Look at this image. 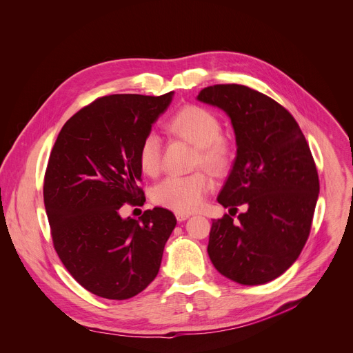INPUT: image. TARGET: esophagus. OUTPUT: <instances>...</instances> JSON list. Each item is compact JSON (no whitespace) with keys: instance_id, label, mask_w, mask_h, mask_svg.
Listing matches in <instances>:
<instances>
[{"instance_id":"34e87169","label":"esophagus","mask_w":353,"mask_h":353,"mask_svg":"<svg viewBox=\"0 0 353 353\" xmlns=\"http://www.w3.org/2000/svg\"><path fill=\"white\" fill-rule=\"evenodd\" d=\"M191 215L190 214H187V212H176V218H177V221L179 222H183V221H185V219H188Z\"/></svg>"}]
</instances>
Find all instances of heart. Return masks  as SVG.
I'll list each match as a JSON object with an SVG mask.
<instances>
[{"mask_svg": "<svg viewBox=\"0 0 353 353\" xmlns=\"http://www.w3.org/2000/svg\"><path fill=\"white\" fill-rule=\"evenodd\" d=\"M170 130L198 148L196 166H205L219 172L232 159V143L221 134L219 119L205 108L188 105L176 112L170 121ZM162 141L155 131H149L138 149V162L143 173L155 176L162 169ZM214 183L204 172L188 176H169L155 185L152 199L157 204L176 212H192L203 205Z\"/></svg>", "mask_w": 353, "mask_h": 353, "instance_id": "1", "label": "heart"}]
</instances>
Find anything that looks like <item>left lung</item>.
<instances>
[{
	"instance_id": "obj_1",
	"label": "left lung",
	"mask_w": 353,
	"mask_h": 353,
	"mask_svg": "<svg viewBox=\"0 0 353 353\" xmlns=\"http://www.w3.org/2000/svg\"><path fill=\"white\" fill-rule=\"evenodd\" d=\"M199 102L232 121L237 154L218 203L245 211L212 221L208 256L226 278L263 285L282 275L310 234L320 192L309 143L293 116L274 99L244 85L204 88Z\"/></svg>"
}]
</instances>
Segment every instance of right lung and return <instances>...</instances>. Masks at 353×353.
<instances>
[{
	"mask_svg": "<svg viewBox=\"0 0 353 353\" xmlns=\"http://www.w3.org/2000/svg\"><path fill=\"white\" fill-rule=\"evenodd\" d=\"M172 96L99 97L64 124L50 154L43 196L53 244L96 296L130 299L159 272L176 216L157 207L124 219L120 210L145 203L138 149Z\"/></svg>",
	"mask_w": 353,
	"mask_h": 353,
	"instance_id": "obj_1",
	"label": "right lung"
}]
</instances>
